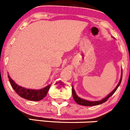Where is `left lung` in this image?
<instances>
[{
    "mask_svg": "<svg viewBox=\"0 0 130 130\" xmlns=\"http://www.w3.org/2000/svg\"><path fill=\"white\" fill-rule=\"evenodd\" d=\"M113 38H114V37H113ZM122 77H123V70H121V75L120 80H119V83H118V85L116 86V87L113 89L112 91L110 92L108 95H107L106 96L104 97V99H102V100H97V101H89V100H85V99H81V98H80V97H79L77 95L76 93H75V89H74V87L72 86V96L73 98H74V101H75L77 104H79V105H83V106H94V105H100V104H103V103L107 101V100L110 98V96H111L115 93V91L117 90V89H118V88L119 86L121 83Z\"/></svg>",
    "mask_w": 130,
    "mask_h": 130,
    "instance_id": "1",
    "label": "left lung"
}]
</instances>
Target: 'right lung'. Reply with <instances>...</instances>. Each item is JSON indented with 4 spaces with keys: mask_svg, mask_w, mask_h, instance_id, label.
Returning a JSON list of instances; mask_svg holds the SVG:
<instances>
[{
    "mask_svg": "<svg viewBox=\"0 0 130 130\" xmlns=\"http://www.w3.org/2000/svg\"><path fill=\"white\" fill-rule=\"evenodd\" d=\"M8 78L11 86L16 91V93L23 99L31 100V101H40V100H42L46 96L51 85V84H49L47 86L40 89H27V88L18 85L11 79L9 74Z\"/></svg>",
    "mask_w": 130,
    "mask_h": 130,
    "instance_id": "add662e5",
    "label": "right lung"
}]
</instances>
